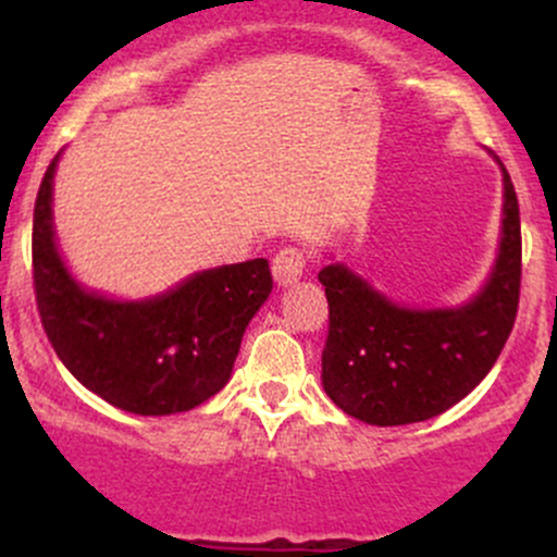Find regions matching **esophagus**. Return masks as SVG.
Returning a JSON list of instances; mask_svg holds the SVG:
<instances>
[{"label": "esophagus", "instance_id": "obj_1", "mask_svg": "<svg viewBox=\"0 0 557 557\" xmlns=\"http://www.w3.org/2000/svg\"><path fill=\"white\" fill-rule=\"evenodd\" d=\"M306 272V253L298 246H285L277 257L272 259V274L277 285H296Z\"/></svg>", "mask_w": 557, "mask_h": 557}]
</instances>
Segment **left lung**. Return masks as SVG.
I'll return each mask as SVG.
<instances>
[{
    "instance_id": "1",
    "label": "left lung",
    "mask_w": 557,
    "mask_h": 557,
    "mask_svg": "<svg viewBox=\"0 0 557 557\" xmlns=\"http://www.w3.org/2000/svg\"><path fill=\"white\" fill-rule=\"evenodd\" d=\"M503 183L500 257L487 287L461 309H403L343 264L319 272L330 306L322 385L348 417L376 426L426 421L487 376L521 293L519 198L505 168Z\"/></svg>"
}]
</instances>
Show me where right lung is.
Returning a JSON list of instances; mask_svg holds the SVG:
<instances>
[{
    "label": "right lung",
    "instance_id": "right-lung-1",
    "mask_svg": "<svg viewBox=\"0 0 557 557\" xmlns=\"http://www.w3.org/2000/svg\"><path fill=\"white\" fill-rule=\"evenodd\" d=\"M57 157L38 185L30 243L38 317L49 343L83 387L127 413L168 417L201 406L225 387L243 332L272 293L270 261L216 267L140 304L86 293L54 246Z\"/></svg>",
    "mask_w": 557,
    "mask_h": 557
}]
</instances>
